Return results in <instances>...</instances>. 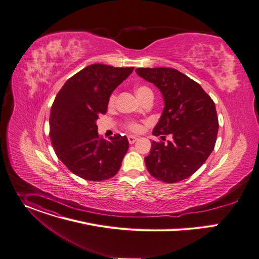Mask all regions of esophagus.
<instances>
[{"label":"esophagus","mask_w":259,"mask_h":259,"mask_svg":"<svg viewBox=\"0 0 259 259\" xmlns=\"http://www.w3.org/2000/svg\"><path fill=\"white\" fill-rule=\"evenodd\" d=\"M136 140H137V137H136V136H133V135H129V136H128V142H129L130 145L134 144V143L136 142Z\"/></svg>","instance_id":"34e87169"}]
</instances>
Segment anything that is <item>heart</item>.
I'll list each match as a JSON object with an SVG mask.
<instances>
[{
  "mask_svg": "<svg viewBox=\"0 0 259 259\" xmlns=\"http://www.w3.org/2000/svg\"><path fill=\"white\" fill-rule=\"evenodd\" d=\"M149 92H152V91H151L148 87H146V85H139V87H137L136 90H135L136 95H137V97H138L139 99H142V98L146 95V94L149 93ZM115 98H116V97H115V94H114V93L111 94L109 99H108V105H109V106H112V105L114 104ZM125 128H126L127 130H129V131L133 132V133H139V132L143 131V124L139 123V122H136V121H130V122H128V123L125 125Z\"/></svg>",
  "mask_w": 259,
  "mask_h": 259,
  "instance_id": "b5f03b06",
  "label": "heart"
}]
</instances>
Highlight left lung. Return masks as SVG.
I'll return each mask as SVG.
<instances>
[{"label": "left lung", "mask_w": 259, "mask_h": 259, "mask_svg": "<svg viewBox=\"0 0 259 259\" xmlns=\"http://www.w3.org/2000/svg\"><path fill=\"white\" fill-rule=\"evenodd\" d=\"M136 73L162 93L164 109L146 166L152 177L177 183L192 176L215 148L219 123L216 106L199 83L174 68H137ZM169 134L171 141L165 143Z\"/></svg>", "instance_id": "8db88e82"}]
</instances>
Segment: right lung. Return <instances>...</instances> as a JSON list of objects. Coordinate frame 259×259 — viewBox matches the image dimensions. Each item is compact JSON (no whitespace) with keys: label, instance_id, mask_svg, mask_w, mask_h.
I'll return each mask as SVG.
<instances>
[{"label":"right lung","instance_id":"add662e5","mask_svg":"<svg viewBox=\"0 0 259 259\" xmlns=\"http://www.w3.org/2000/svg\"><path fill=\"white\" fill-rule=\"evenodd\" d=\"M134 67L90 65L70 77L57 94L50 116V136L58 158L87 181L108 180L119 171L129 143L115 134L105 140L96 121L106 113L113 90Z\"/></svg>","mask_w":259,"mask_h":259}]
</instances>
